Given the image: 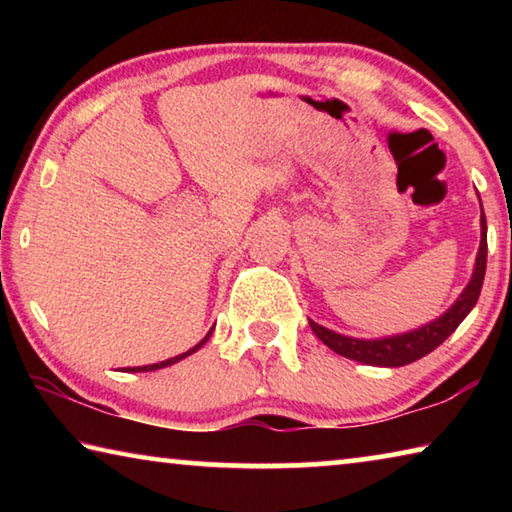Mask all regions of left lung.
<instances>
[{
    "instance_id": "1",
    "label": "left lung",
    "mask_w": 512,
    "mask_h": 512,
    "mask_svg": "<svg viewBox=\"0 0 512 512\" xmlns=\"http://www.w3.org/2000/svg\"><path fill=\"white\" fill-rule=\"evenodd\" d=\"M485 262H488V225H485L483 207H481V244L479 253H476L474 273L463 289L461 296L449 307L443 316L431 320V323L422 325L413 332L384 336V339H352V336L336 334L332 329L309 320L311 329L323 341L329 350L341 354L345 359L366 363V366H381V368H400L406 363H413L422 357H427L443 343L454 329L463 323V318L470 314L472 307L479 300V293L483 287L485 275Z\"/></svg>"
}]
</instances>
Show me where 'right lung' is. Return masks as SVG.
<instances>
[{
  "label": "right lung",
  "instance_id": "add662e5",
  "mask_svg": "<svg viewBox=\"0 0 512 512\" xmlns=\"http://www.w3.org/2000/svg\"><path fill=\"white\" fill-rule=\"evenodd\" d=\"M212 332H214V327L210 329V332H207V336L205 339L201 341V343H196L192 350H187V352H183V354H178V357H173V359H167V361H160V363H151V366H140V368H126V372H149V370H160V368H167V366H171V363H178L180 359H185V357H189V354H194L196 350H201L203 345L207 343V339H210L212 336Z\"/></svg>",
  "mask_w": 512,
  "mask_h": 512
}]
</instances>
